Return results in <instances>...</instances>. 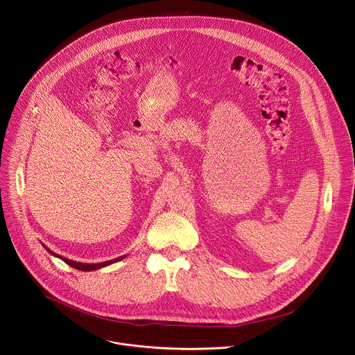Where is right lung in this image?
Wrapping results in <instances>:
<instances>
[{
	"label": "right lung",
	"mask_w": 355,
	"mask_h": 355,
	"mask_svg": "<svg viewBox=\"0 0 355 355\" xmlns=\"http://www.w3.org/2000/svg\"><path fill=\"white\" fill-rule=\"evenodd\" d=\"M42 245H43V243H42ZM43 248H44L50 254H53V256H55V257L61 259V260H62V261H65L68 266H71V267H73V268H76V270H79V271H95V270H101V268H103V267H107V266H110V264H113V263H117L119 260L125 259V254H123V256H119L117 259H113V260H109V261H103V263H95V264H89V263H79V261L69 260V259H67V257H62V256H60V254H57V253L51 252V250H50L47 246H44V245H43Z\"/></svg>",
	"instance_id": "1"
}]
</instances>
